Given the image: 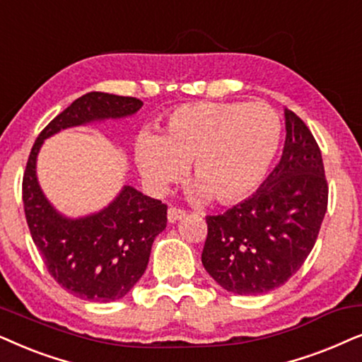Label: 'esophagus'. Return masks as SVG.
<instances>
[{"instance_id": "esophagus-1", "label": "esophagus", "mask_w": 362, "mask_h": 362, "mask_svg": "<svg viewBox=\"0 0 362 362\" xmlns=\"http://www.w3.org/2000/svg\"><path fill=\"white\" fill-rule=\"evenodd\" d=\"M185 215H187L185 210L177 209V206H170V209H168V211H167V218H168V221H170V223H175V221L182 220Z\"/></svg>"}]
</instances>
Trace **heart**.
Listing matches in <instances>:
<instances>
[{
	"instance_id": "heart-1",
	"label": "heart",
	"mask_w": 362,
	"mask_h": 362,
	"mask_svg": "<svg viewBox=\"0 0 362 362\" xmlns=\"http://www.w3.org/2000/svg\"><path fill=\"white\" fill-rule=\"evenodd\" d=\"M279 115L263 103H200L168 115L160 136L136 142L139 172L152 189L167 190L192 163L197 199L235 204L258 189L281 146Z\"/></svg>"
}]
</instances>
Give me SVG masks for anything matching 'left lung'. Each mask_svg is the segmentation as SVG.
Listing matches in <instances>:
<instances>
[{
	"label": "left lung",
	"instance_id": "1",
	"mask_svg": "<svg viewBox=\"0 0 362 362\" xmlns=\"http://www.w3.org/2000/svg\"><path fill=\"white\" fill-rule=\"evenodd\" d=\"M281 160L262 187L221 215L206 216L202 263L223 290L263 295L285 285L315 247L327 209L321 151L306 124L285 109Z\"/></svg>",
	"mask_w": 362,
	"mask_h": 362
}]
</instances>
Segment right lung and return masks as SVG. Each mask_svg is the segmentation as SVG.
Masks as SVG:
<instances>
[{
    "label": "right lung",
    "mask_w": 362,
    "mask_h": 362,
    "mask_svg": "<svg viewBox=\"0 0 362 362\" xmlns=\"http://www.w3.org/2000/svg\"><path fill=\"white\" fill-rule=\"evenodd\" d=\"M142 100L107 93H88L56 115L37 136L23 177V202L33 242L47 272L81 300L109 303L132 290L146 272L153 240L167 226V205L124 185L119 195L95 214L71 218L42 194L36 162L42 144L77 125L124 119Z\"/></svg>",
    "instance_id": "1"
}]
</instances>
